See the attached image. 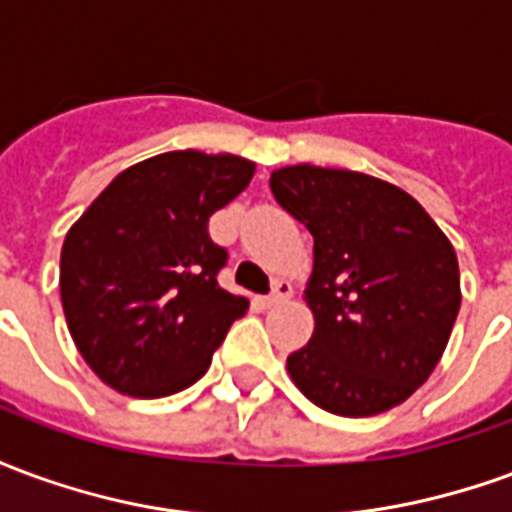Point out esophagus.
<instances>
[{
	"label": "esophagus",
	"mask_w": 512,
	"mask_h": 512,
	"mask_svg": "<svg viewBox=\"0 0 512 512\" xmlns=\"http://www.w3.org/2000/svg\"><path fill=\"white\" fill-rule=\"evenodd\" d=\"M290 296H293L290 282H285V279H277V282H274V288H271V293H268V296H263V299H260V304H263V307H274V304L290 299Z\"/></svg>",
	"instance_id": "1"
}]
</instances>
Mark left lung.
<instances>
[{
  "label": "left lung",
  "instance_id": "left-lung-1",
  "mask_svg": "<svg viewBox=\"0 0 512 512\" xmlns=\"http://www.w3.org/2000/svg\"><path fill=\"white\" fill-rule=\"evenodd\" d=\"M268 183L315 241L304 290L315 332L288 356L293 384L340 417L400 406L439 365L461 310L447 235L411 194L362 172L296 164Z\"/></svg>",
  "mask_w": 512,
  "mask_h": 512
}]
</instances>
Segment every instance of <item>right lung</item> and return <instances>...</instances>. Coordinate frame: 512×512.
Wrapping results in <instances>:
<instances>
[{
    "label": "right lung",
    "mask_w": 512,
    "mask_h": 512,
    "mask_svg": "<svg viewBox=\"0 0 512 512\" xmlns=\"http://www.w3.org/2000/svg\"><path fill=\"white\" fill-rule=\"evenodd\" d=\"M241 156L172 150L120 172L60 255L65 321L84 362L134 397H167L211 367L249 301L219 285L227 249L208 219L249 186Z\"/></svg>",
    "instance_id": "1"
}]
</instances>
